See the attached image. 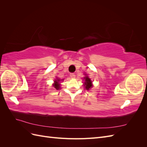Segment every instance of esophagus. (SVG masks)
<instances>
[{"label": "esophagus", "instance_id": "1", "mask_svg": "<svg viewBox=\"0 0 147 147\" xmlns=\"http://www.w3.org/2000/svg\"><path fill=\"white\" fill-rule=\"evenodd\" d=\"M70 76L71 78H74L75 77V74H74V73H71V74H70Z\"/></svg>", "mask_w": 147, "mask_h": 147}]
</instances>
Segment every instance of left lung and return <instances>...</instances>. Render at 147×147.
<instances>
[{"instance_id":"left-lung-1","label":"left lung","mask_w":147,"mask_h":147,"mask_svg":"<svg viewBox=\"0 0 147 147\" xmlns=\"http://www.w3.org/2000/svg\"><path fill=\"white\" fill-rule=\"evenodd\" d=\"M84 79L85 80V82H84V86H85L86 90H89L92 87V84H91L92 82L91 81L90 78H88V77H84Z\"/></svg>"}]
</instances>
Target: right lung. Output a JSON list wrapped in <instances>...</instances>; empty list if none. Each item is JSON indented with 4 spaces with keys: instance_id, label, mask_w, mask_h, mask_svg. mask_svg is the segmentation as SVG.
Segmentation results:
<instances>
[{
    "instance_id": "obj_1",
    "label": "right lung",
    "mask_w": 147,
    "mask_h": 147,
    "mask_svg": "<svg viewBox=\"0 0 147 147\" xmlns=\"http://www.w3.org/2000/svg\"><path fill=\"white\" fill-rule=\"evenodd\" d=\"M60 81V80H55V84H53V86H54V87L56 89V90H59V89L60 88V84H59V82Z\"/></svg>"
}]
</instances>
